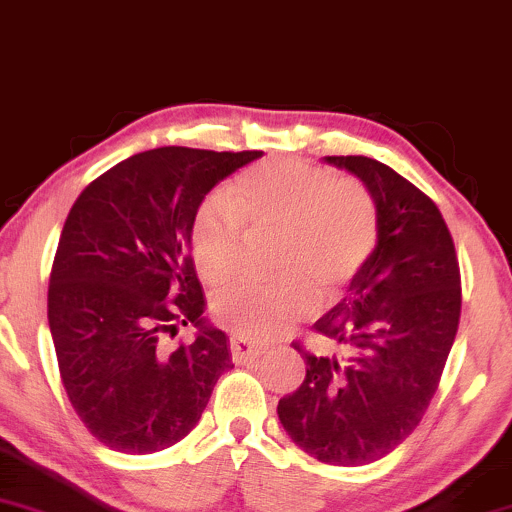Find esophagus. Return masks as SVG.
I'll return each mask as SVG.
<instances>
[{
    "mask_svg": "<svg viewBox=\"0 0 512 512\" xmlns=\"http://www.w3.org/2000/svg\"><path fill=\"white\" fill-rule=\"evenodd\" d=\"M230 350H232V359L237 364L249 362V359H256L258 354L266 352V347L258 345V342H251L244 335H232L230 338Z\"/></svg>",
    "mask_w": 512,
    "mask_h": 512,
    "instance_id": "obj_1",
    "label": "esophagus"
}]
</instances>
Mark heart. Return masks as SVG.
<instances>
[{"label": "heart", "mask_w": 512, "mask_h": 512, "mask_svg": "<svg viewBox=\"0 0 512 512\" xmlns=\"http://www.w3.org/2000/svg\"><path fill=\"white\" fill-rule=\"evenodd\" d=\"M246 227L275 232L273 268L280 280L239 282L213 299L222 326L268 340L330 299L362 273L378 244V206L369 186L338 179L297 158H268L234 182L232 196L213 194L198 208L191 251L210 285L242 268Z\"/></svg>", "instance_id": "b5f03b06"}]
</instances>
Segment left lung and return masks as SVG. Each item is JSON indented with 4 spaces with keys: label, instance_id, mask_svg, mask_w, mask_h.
Here are the masks:
<instances>
[{
    "label": "left lung",
    "instance_id": "left-lung-1",
    "mask_svg": "<svg viewBox=\"0 0 512 512\" xmlns=\"http://www.w3.org/2000/svg\"><path fill=\"white\" fill-rule=\"evenodd\" d=\"M376 198L378 244L338 306L314 323L335 345L316 357L299 342L304 383L278 402L285 431L326 465H369L417 429L436 395L460 323L455 244L441 210L393 167L330 155Z\"/></svg>",
    "mask_w": 512,
    "mask_h": 512
}]
</instances>
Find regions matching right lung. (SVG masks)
<instances>
[{"mask_svg": "<svg viewBox=\"0 0 512 512\" xmlns=\"http://www.w3.org/2000/svg\"><path fill=\"white\" fill-rule=\"evenodd\" d=\"M261 155L153 148L100 174L71 206L47 321L71 407L107 448L148 455L182 441L232 369L230 340L203 318L191 227L208 191ZM189 322L197 338L170 351L164 340Z\"/></svg>", "mask_w": 512, "mask_h": 512, "instance_id": "obj_1", "label": "right lung"}]
</instances>
